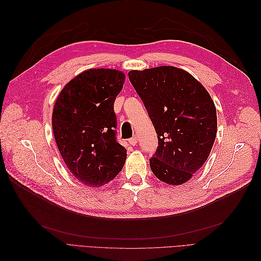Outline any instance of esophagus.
Masks as SVG:
<instances>
[{"mask_svg": "<svg viewBox=\"0 0 261 261\" xmlns=\"http://www.w3.org/2000/svg\"><path fill=\"white\" fill-rule=\"evenodd\" d=\"M128 143H129L130 146H136V145H137V137H136V136L132 137V138L128 140Z\"/></svg>", "mask_w": 261, "mask_h": 261, "instance_id": "34e87169", "label": "esophagus"}]
</instances>
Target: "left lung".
Returning a JSON list of instances; mask_svg holds the SVG:
<instances>
[{"label": "left lung", "instance_id": "1", "mask_svg": "<svg viewBox=\"0 0 261 261\" xmlns=\"http://www.w3.org/2000/svg\"><path fill=\"white\" fill-rule=\"evenodd\" d=\"M128 78L158 136L149 159L153 174L167 184L186 183L207 161L216 139L210 94L191 74L173 66L130 70Z\"/></svg>", "mask_w": 261, "mask_h": 261}]
</instances>
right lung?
Returning a JSON list of instances; mask_svg holds the SVG:
<instances>
[{
  "label": "right lung",
  "mask_w": 261,
  "mask_h": 261,
  "mask_svg": "<svg viewBox=\"0 0 261 261\" xmlns=\"http://www.w3.org/2000/svg\"><path fill=\"white\" fill-rule=\"evenodd\" d=\"M124 82L120 70H85L62 89L54 105L52 127L59 151L70 173L87 186H103L125 163L114 112Z\"/></svg>",
  "instance_id": "right-lung-1"
}]
</instances>
